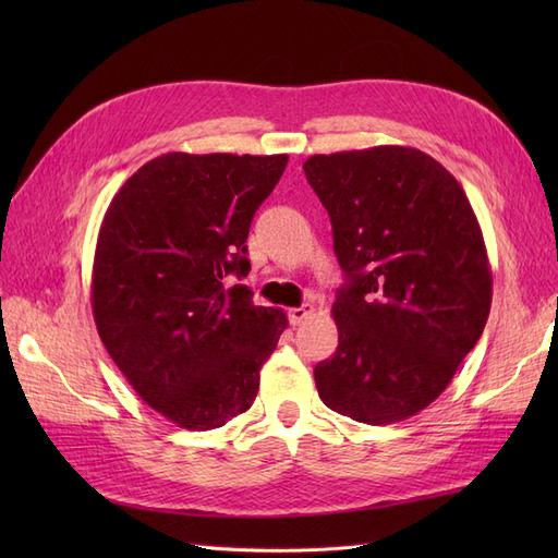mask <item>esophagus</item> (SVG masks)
Returning <instances> with one entry per match:
<instances>
[{
	"label": "esophagus",
	"mask_w": 558,
	"mask_h": 558,
	"mask_svg": "<svg viewBox=\"0 0 558 558\" xmlns=\"http://www.w3.org/2000/svg\"><path fill=\"white\" fill-rule=\"evenodd\" d=\"M312 305H302V307H293V310H289V320H291V324L293 326H300L302 324V320H305V318H310L312 316Z\"/></svg>",
	"instance_id": "esophagus-1"
}]
</instances>
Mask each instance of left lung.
<instances>
[{
    "label": "left lung",
    "instance_id": "8db88e82",
    "mask_svg": "<svg viewBox=\"0 0 558 558\" xmlns=\"http://www.w3.org/2000/svg\"><path fill=\"white\" fill-rule=\"evenodd\" d=\"M302 170L347 275L332 305L340 344L314 367L318 396L361 424L410 418L486 326L492 267L477 216L461 183L410 146L312 156Z\"/></svg>",
    "mask_w": 558,
    "mask_h": 558
}]
</instances>
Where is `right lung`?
<instances>
[{
    "instance_id": "add662e5",
    "label": "right lung",
    "mask_w": 558,
    "mask_h": 558,
    "mask_svg": "<svg viewBox=\"0 0 558 558\" xmlns=\"http://www.w3.org/2000/svg\"><path fill=\"white\" fill-rule=\"evenodd\" d=\"M289 156L165 154L111 199L93 263V316L140 398L185 430H211L256 400L289 318L244 283L253 216Z\"/></svg>"
}]
</instances>
